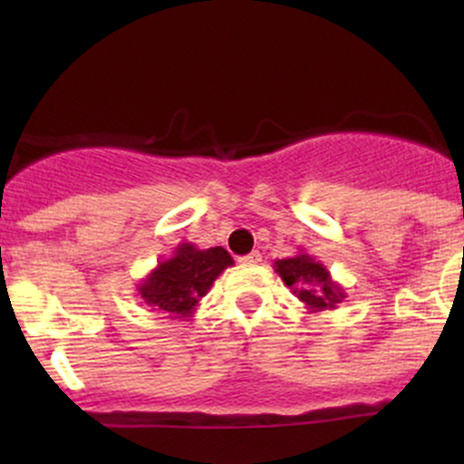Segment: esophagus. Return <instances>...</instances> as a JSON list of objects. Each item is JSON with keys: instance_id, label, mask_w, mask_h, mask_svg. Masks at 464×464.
<instances>
[{"instance_id": "obj_1", "label": "esophagus", "mask_w": 464, "mask_h": 464, "mask_svg": "<svg viewBox=\"0 0 464 464\" xmlns=\"http://www.w3.org/2000/svg\"><path fill=\"white\" fill-rule=\"evenodd\" d=\"M239 262L246 264V266H255V264L262 262V253H259V250H253V253H248V255H244V257H239Z\"/></svg>"}]
</instances>
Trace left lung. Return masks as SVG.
I'll return each instance as SVG.
<instances>
[{
    "mask_svg": "<svg viewBox=\"0 0 464 464\" xmlns=\"http://www.w3.org/2000/svg\"><path fill=\"white\" fill-rule=\"evenodd\" d=\"M273 268L310 314L335 310V305L347 296L344 287L332 279L327 266L314 259L305 250L295 257L276 259Z\"/></svg>",
    "mask_w": 464,
    "mask_h": 464,
    "instance_id": "8db88e82",
    "label": "left lung"
}]
</instances>
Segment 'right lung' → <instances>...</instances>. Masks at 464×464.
Returning <instances> with one entry per match:
<instances>
[{"label":"right lung","mask_w":464,"mask_h":464,"mask_svg":"<svg viewBox=\"0 0 464 464\" xmlns=\"http://www.w3.org/2000/svg\"><path fill=\"white\" fill-rule=\"evenodd\" d=\"M228 266H233V257L222 246L198 248L183 242L174 248L172 257L159 262L137 284V292L146 305L165 314V318H189Z\"/></svg>","instance_id":"1"}]
</instances>
